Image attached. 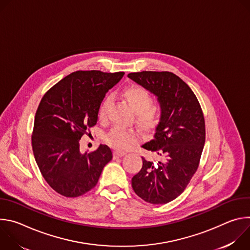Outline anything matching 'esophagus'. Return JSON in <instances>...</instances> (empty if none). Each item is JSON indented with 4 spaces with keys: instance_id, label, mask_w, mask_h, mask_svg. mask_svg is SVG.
I'll return each instance as SVG.
<instances>
[{
    "instance_id": "34e87169",
    "label": "esophagus",
    "mask_w": 250,
    "mask_h": 250,
    "mask_svg": "<svg viewBox=\"0 0 250 250\" xmlns=\"http://www.w3.org/2000/svg\"><path fill=\"white\" fill-rule=\"evenodd\" d=\"M125 154V151H120V150H115L114 151V158H119V157H122Z\"/></svg>"
}]
</instances>
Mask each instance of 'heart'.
Listing matches in <instances>:
<instances>
[{"instance_id": "heart-1", "label": "heart", "mask_w": 250, "mask_h": 250, "mask_svg": "<svg viewBox=\"0 0 250 250\" xmlns=\"http://www.w3.org/2000/svg\"><path fill=\"white\" fill-rule=\"evenodd\" d=\"M122 96L125 99L131 109L135 112L134 121L136 125L145 132H151L158 125L162 112L161 109L153 104L151 94L144 87L138 85H131L125 87L122 91ZM111 104V98L105 97L99 108V119L104 121L106 117V112ZM105 140L114 148L124 151L132 147L138 140L137 134L127 128L122 126H115L106 134Z\"/></svg>"}]
</instances>
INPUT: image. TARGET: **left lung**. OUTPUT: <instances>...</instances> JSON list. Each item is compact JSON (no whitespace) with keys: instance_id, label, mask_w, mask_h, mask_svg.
Listing matches in <instances>:
<instances>
[{"instance_id":"1","label":"left lung","mask_w":250,"mask_h":250,"mask_svg":"<svg viewBox=\"0 0 250 250\" xmlns=\"http://www.w3.org/2000/svg\"><path fill=\"white\" fill-rule=\"evenodd\" d=\"M127 76L157 96L162 112L153 138L141 146L161 160L141 157L142 167L131 186L147 203L167 204L184 192L199 167L206 139L204 114L191 88L172 72L142 71Z\"/></svg>"}]
</instances>
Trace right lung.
<instances>
[{
	"label": "right lung",
	"mask_w": 250,
	"mask_h": 250,
	"mask_svg": "<svg viewBox=\"0 0 250 250\" xmlns=\"http://www.w3.org/2000/svg\"><path fill=\"white\" fill-rule=\"evenodd\" d=\"M124 74L76 71L42 97L35 113L31 146L42 175L58 194L67 198L86 194L112 160V150L105 145L82 154L79 140L97 124L105 93Z\"/></svg>",
	"instance_id": "right-lung-1"
}]
</instances>
